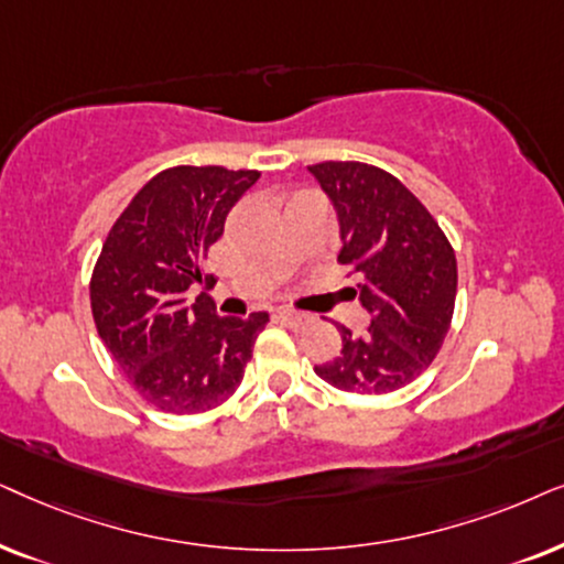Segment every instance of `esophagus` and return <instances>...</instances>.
<instances>
[{
    "instance_id": "1",
    "label": "esophagus",
    "mask_w": 564,
    "mask_h": 564,
    "mask_svg": "<svg viewBox=\"0 0 564 564\" xmlns=\"http://www.w3.org/2000/svg\"><path fill=\"white\" fill-rule=\"evenodd\" d=\"M278 319H281L283 325H289L291 329H304L306 325H312V314L296 310H281L278 312Z\"/></svg>"
}]
</instances>
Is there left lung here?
<instances>
[{"mask_svg":"<svg viewBox=\"0 0 564 564\" xmlns=\"http://www.w3.org/2000/svg\"><path fill=\"white\" fill-rule=\"evenodd\" d=\"M310 172L333 200L343 250L337 260L360 275L358 296L371 327L314 366L319 379L350 394L408 387L438 356L454 317L456 254L438 221L387 170L364 162H319Z\"/></svg>","mask_w":564,"mask_h":564,"instance_id":"left-lung-1","label":"left lung"}]
</instances>
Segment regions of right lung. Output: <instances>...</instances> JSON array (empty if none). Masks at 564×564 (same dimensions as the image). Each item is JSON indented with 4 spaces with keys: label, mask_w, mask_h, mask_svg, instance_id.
<instances>
[{
    "label": "right lung",
    "mask_w": 564,
    "mask_h": 564,
    "mask_svg": "<svg viewBox=\"0 0 564 564\" xmlns=\"http://www.w3.org/2000/svg\"><path fill=\"white\" fill-rule=\"evenodd\" d=\"M258 170H162L105 239L89 281L97 335L133 389L170 415H198L242 384L252 345L268 314L219 317L200 294V262L224 235V221Z\"/></svg>",
    "instance_id": "obj_1"
}]
</instances>
